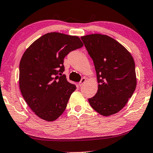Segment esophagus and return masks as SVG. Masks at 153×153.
<instances>
[{
	"instance_id": "obj_1",
	"label": "esophagus",
	"mask_w": 153,
	"mask_h": 153,
	"mask_svg": "<svg viewBox=\"0 0 153 153\" xmlns=\"http://www.w3.org/2000/svg\"><path fill=\"white\" fill-rule=\"evenodd\" d=\"M86 81V79L85 77H83V78H82L80 82H79V86H82L84 83H85Z\"/></svg>"
}]
</instances>
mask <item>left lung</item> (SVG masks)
Returning a JSON list of instances; mask_svg holds the SVG:
<instances>
[{
	"instance_id": "8db88e82",
	"label": "left lung",
	"mask_w": 153,
	"mask_h": 153,
	"mask_svg": "<svg viewBox=\"0 0 153 153\" xmlns=\"http://www.w3.org/2000/svg\"><path fill=\"white\" fill-rule=\"evenodd\" d=\"M93 59L99 83L90 105L104 116L125 107L136 87L135 62L127 50L108 35L92 34L81 37Z\"/></svg>"
}]
</instances>
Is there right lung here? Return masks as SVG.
Masks as SVG:
<instances>
[{
	"mask_svg": "<svg viewBox=\"0 0 153 153\" xmlns=\"http://www.w3.org/2000/svg\"><path fill=\"white\" fill-rule=\"evenodd\" d=\"M77 36L49 33L33 42L20 62L19 84L24 100L40 118L54 121L66 109L76 86L67 80L64 59L82 48Z\"/></svg>",
	"mask_w": 153,
	"mask_h": 153,
	"instance_id": "obj_1",
	"label": "right lung"
}]
</instances>
